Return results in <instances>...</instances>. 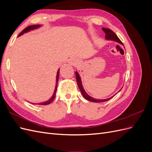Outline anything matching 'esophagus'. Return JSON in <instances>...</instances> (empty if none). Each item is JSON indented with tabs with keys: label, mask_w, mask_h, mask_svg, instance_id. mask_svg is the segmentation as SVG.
<instances>
[{
	"label": "esophagus",
	"mask_w": 152,
	"mask_h": 152,
	"mask_svg": "<svg viewBox=\"0 0 152 152\" xmlns=\"http://www.w3.org/2000/svg\"><path fill=\"white\" fill-rule=\"evenodd\" d=\"M79 61H78L76 58H72L70 59V60H69V63L73 66H76L77 65H79Z\"/></svg>",
	"instance_id": "34e87169"
}]
</instances>
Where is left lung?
I'll use <instances>...</instances> for the list:
<instances>
[{
  "instance_id": "obj_1",
  "label": "left lung",
  "mask_w": 152,
  "mask_h": 152,
  "mask_svg": "<svg viewBox=\"0 0 152 152\" xmlns=\"http://www.w3.org/2000/svg\"><path fill=\"white\" fill-rule=\"evenodd\" d=\"M102 30H103V31L105 33V39H107V40H110L116 41V42L120 43L121 44L124 45L123 43L121 42V40L118 39V37L117 36V35L115 34L112 30H110L108 28H102ZM75 76H76V80H77L78 86H79V88L80 90V92H81L82 94L83 95L84 98H86L87 100L89 101V102H94V103L104 102H107V101H108V100L110 99L111 98H112L113 96L115 95V94L114 96H112V97L110 98H108V99H94L93 98H92V97H91L90 96H89L88 94L86 93V92L84 89L83 86H82V81H81V79H80V75L79 74V73H78L77 72H75Z\"/></svg>"
}]
</instances>
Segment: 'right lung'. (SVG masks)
<instances>
[{"label": "right lung", "instance_id": "obj_1", "mask_svg": "<svg viewBox=\"0 0 152 152\" xmlns=\"http://www.w3.org/2000/svg\"><path fill=\"white\" fill-rule=\"evenodd\" d=\"M41 25H31V26H28V27H26V28H25L23 30L21 33L19 34V35H18V37H20V35L24 34L25 33H26V32H28L31 30H35V29H37L39 28V27ZM59 69L58 70V72H57V75H56V87H55V89H54V93H53V95L52 96V97L50 98L48 101H46V102H43V103H37V104H40V105H47V104H50V103H51L54 100V99L55 98V96H56V90H57V84H58V79H59ZM33 104H35V103H33Z\"/></svg>", "mask_w": 152, "mask_h": 152}]
</instances>
